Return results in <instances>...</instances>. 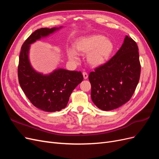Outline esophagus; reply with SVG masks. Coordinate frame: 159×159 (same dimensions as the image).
Returning a JSON list of instances; mask_svg holds the SVG:
<instances>
[{"label": "esophagus", "instance_id": "obj_1", "mask_svg": "<svg viewBox=\"0 0 159 159\" xmlns=\"http://www.w3.org/2000/svg\"><path fill=\"white\" fill-rule=\"evenodd\" d=\"M83 76H84V80H86L88 78V74L86 73V72H83Z\"/></svg>", "mask_w": 159, "mask_h": 159}]
</instances>
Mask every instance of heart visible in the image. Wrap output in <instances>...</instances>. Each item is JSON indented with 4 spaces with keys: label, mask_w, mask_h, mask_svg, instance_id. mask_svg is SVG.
<instances>
[{
    "label": "heart",
    "mask_w": 159,
    "mask_h": 159,
    "mask_svg": "<svg viewBox=\"0 0 159 159\" xmlns=\"http://www.w3.org/2000/svg\"><path fill=\"white\" fill-rule=\"evenodd\" d=\"M75 48L78 52L88 55V61L93 67L104 64L112 54L113 42L102 35L95 34L80 38L75 42ZM68 56L73 61H78V53L74 49L68 50Z\"/></svg>",
    "instance_id": "obj_1"
}]
</instances>
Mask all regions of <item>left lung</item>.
<instances>
[{
	"instance_id": "1",
	"label": "left lung",
	"mask_w": 159,
	"mask_h": 159,
	"mask_svg": "<svg viewBox=\"0 0 159 159\" xmlns=\"http://www.w3.org/2000/svg\"><path fill=\"white\" fill-rule=\"evenodd\" d=\"M137 43L126 36L120 49L106 63L91 71V97L99 109H117L131 98L141 74Z\"/></svg>"
}]
</instances>
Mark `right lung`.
<instances>
[{
  "mask_svg": "<svg viewBox=\"0 0 159 159\" xmlns=\"http://www.w3.org/2000/svg\"><path fill=\"white\" fill-rule=\"evenodd\" d=\"M61 28L36 30L24 42L19 56L18 77L20 87L35 107L47 112L64 109L72 91L84 80L81 71L57 69L48 75H43L30 65L28 58L30 45Z\"/></svg>",
  "mask_w": 159,
  "mask_h": 159,
  "instance_id": "add662e5",
  "label": "right lung"
}]
</instances>
